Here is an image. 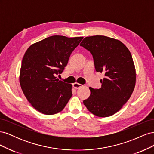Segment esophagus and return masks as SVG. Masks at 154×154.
<instances>
[{"mask_svg":"<svg viewBox=\"0 0 154 154\" xmlns=\"http://www.w3.org/2000/svg\"><path fill=\"white\" fill-rule=\"evenodd\" d=\"M72 86H73V87L74 88H76V89H78V88L82 87L83 85L80 84V83H74L73 84H72Z\"/></svg>","mask_w":154,"mask_h":154,"instance_id":"1","label":"esophagus"}]
</instances>
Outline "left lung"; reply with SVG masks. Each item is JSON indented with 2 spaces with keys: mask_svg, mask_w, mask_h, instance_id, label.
Masks as SVG:
<instances>
[{
  "mask_svg": "<svg viewBox=\"0 0 154 154\" xmlns=\"http://www.w3.org/2000/svg\"><path fill=\"white\" fill-rule=\"evenodd\" d=\"M92 55L96 71L105 73L98 89L89 87L83 104L98 117H109L122 108L136 85V69L128 49L122 42L105 36H87L80 44Z\"/></svg>",
  "mask_w": 154,
  "mask_h": 154,
  "instance_id": "1",
  "label": "left lung"
}]
</instances>
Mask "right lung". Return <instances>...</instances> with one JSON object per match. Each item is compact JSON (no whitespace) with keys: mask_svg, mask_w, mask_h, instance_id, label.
<instances>
[{"mask_svg":"<svg viewBox=\"0 0 154 154\" xmlns=\"http://www.w3.org/2000/svg\"><path fill=\"white\" fill-rule=\"evenodd\" d=\"M83 37L54 35L31 45L23 57L20 84L27 100L40 112H60L72 96V85L56 77Z\"/></svg>","mask_w":154,"mask_h":154,"instance_id":"right-lung-1","label":"right lung"}]
</instances>
